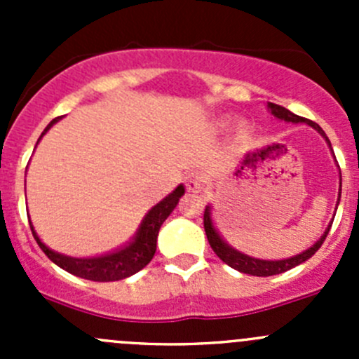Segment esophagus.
Wrapping results in <instances>:
<instances>
[{
    "label": "esophagus",
    "mask_w": 359,
    "mask_h": 359,
    "mask_svg": "<svg viewBox=\"0 0 359 359\" xmlns=\"http://www.w3.org/2000/svg\"><path fill=\"white\" fill-rule=\"evenodd\" d=\"M205 186V179L200 172H191L186 175V187L189 193H200Z\"/></svg>",
    "instance_id": "34e87169"
}]
</instances>
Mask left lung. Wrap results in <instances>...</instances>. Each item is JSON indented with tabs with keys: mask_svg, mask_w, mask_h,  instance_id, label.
<instances>
[{
	"mask_svg": "<svg viewBox=\"0 0 359 359\" xmlns=\"http://www.w3.org/2000/svg\"><path fill=\"white\" fill-rule=\"evenodd\" d=\"M267 106H269L271 112H273L276 118L285 119V121H292V123H307V125L313 126L314 130H318V132H320L321 135L327 139V142L330 144V140H328V137L325 135V132L321 130V126L318 125V123L302 118V116L293 114L292 111L285 109L283 106H278V104L269 102ZM330 147H332V144H330ZM339 200H340V194H339ZM210 213H212V210H210V206H206L205 213H203V226H205V233H206V238H208L210 247H212L213 252L217 253V257H219L222 262H226L227 266H231L233 269L240 271V273L252 274V276H274V274H281V273H285V271L292 269V267L299 266V264L306 262L307 259H311V257H313L314 253L320 250L321 245H323V241L327 240V234L332 227V226H328V229L325 231L323 236H321L320 240L313 245V247L307 248L306 252L299 253V255L290 257V259H283V260H260V259H253V257H248V255H245V253H240V252H236L234 248H231L229 245H227L226 241L219 236V233H217L215 227H213Z\"/></svg>",
	"mask_w": 359,
	"mask_h": 359,
	"instance_id": "8db88e82",
	"label": "left lung"
}]
</instances>
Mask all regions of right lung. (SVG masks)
I'll list each match as a JSON object with an SVG mask.
<instances>
[{
	"mask_svg": "<svg viewBox=\"0 0 359 359\" xmlns=\"http://www.w3.org/2000/svg\"><path fill=\"white\" fill-rule=\"evenodd\" d=\"M60 118H55L50 121V125L46 126L45 132L41 133V137L45 135L50 130V126L53 123L59 121ZM39 137V139H41ZM186 193L184 186H179L172 194L165 198L163 201H159L156 206L149 210L146 217H144L142 224L139 227V233L135 234L133 241H130L126 247L116 250L112 253H106V255L100 257H92V259H74V257L60 255V253L53 252L48 247L41 243V240L38 238L36 231L32 229V224L29 222L32 231V236H34L36 243L39 245V248L45 252V255L52 260L53 264H57L59 267H62L67 273L74 274V276L85 278V280L92 281H118L123 278H128L132 274L139 273L140 269L147 266L151 262V259L154 257L156 252V240L158 233L161 224L165 222L166 217L173 212V208L179 203L180 196Z\"/></svg>",
	"mask_w": 359,
	"mask_h": 359,
	"instance_id": "add662e5",
	"label": "right lung"
}]
</instances>
